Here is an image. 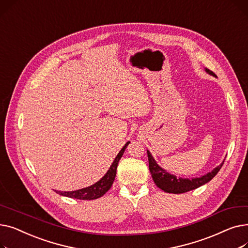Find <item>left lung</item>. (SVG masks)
Returning <instances> with one entry per match:
<instances>
[{
    "mask_svg": "<svg viewBox=\"0 0 248 248\" xmlns=\"http://www.w3.org/2000/svg\"><path fill=\"white\" fill-rule=\"evenodd\" d=\"M205 71L208 74L217 77L216 74L209 69L205 68ZM147 153H148V158H149L150 172L152 174L155 184L163 191L167 193H173V194L186 193L188 191L197 189L200 186L208 183V182L211 181L216 176V174L220 171L221 167L223 166V163H224L223 161L219 166L213 169L211 172L207 173L206 175L201 176L199 178H192V179L177 178L175 175L168 173L166 170H164L163 168H161L153 158L150 151H147Z\"/></svg>",
    "mask_w": 248,
    "mask_h": 248,
    "instance_id": "1",
    "label": "left lung"
}]
</instances>
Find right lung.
Returning <instances> with one entry per match:
<instances>
[{
    "instance_id": "add662e5",
    "label": "right lung",
    "mask_w": 248,
    "mask_h": 248,
    "mask_svg": "<svg viewBox=\"0 0 248 248\" xmlns=\"http://www.w3.org/2000/svg\"><path fill=\"white\" fill-rule=\"evenodd\" d=\"M128 144H129V141H127L126 144L124 146V148L120 151V153L117 154V155L115 157L114 161L112 162L111 166L109 167L107 174L104 175L99 181H97L95 184L91 185L89 187H86V188L76 190V191L61 192V191L55 190V192L58 193L59 195H62V196L74 198V199H79V200H93V199H97V198L103 196V195L106 194L112 186V183H113L114 178H115V174H116L117 165H119V162H120L121 158L123 157V155L125 151V148L127 147Z\"/></svg>"
}]
</instances>
